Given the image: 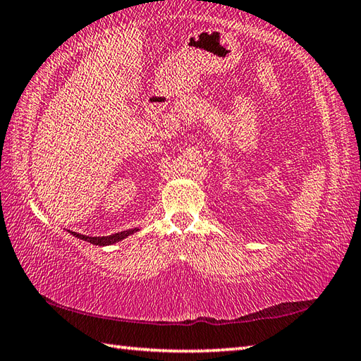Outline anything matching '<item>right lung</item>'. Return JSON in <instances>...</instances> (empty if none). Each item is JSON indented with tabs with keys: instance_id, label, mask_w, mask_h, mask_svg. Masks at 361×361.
<instances>
[{
	"instance_id": "obj_1",
	"label": "right lung",
	"mask_w": 361,
	"mask_h": 361,
	"mask_svg": "<svg viewBox=\"0 0 361 361\" xmlns=\"http://www.w3.org/2000/svg\"><path fill=\"white\" fill-rule=\"evenodd\" d=\"M137 229H128V231H122V233H116V234H111V235H102V237H90V235H85V234H79V233H74V231H70L74 237H78V239H82L85 242H90L93 245H99V247H106V245H113L122 239H126L127 235L136 233Z\"/></svg>"
}]
</instances>
